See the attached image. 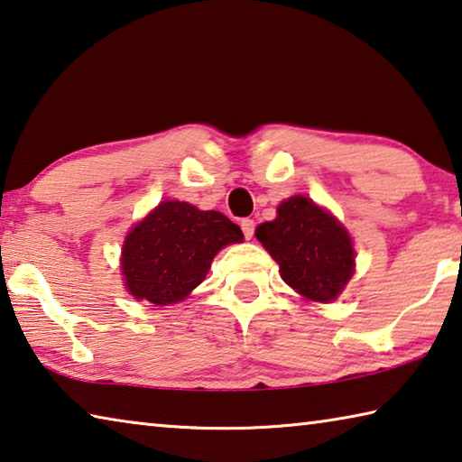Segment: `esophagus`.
I'll return each instance as SVG.
<instances>
[{"mask_svg": "<svg viewBox=\"0 0 462 462\" xmlns=\"http://www.w3.org/2000/svg\"><path fill=\"white\" fill-rule=\"evenodd\" d=\"M240 226H242V232H245V238L246 240H250L254 236V220H250V217H245V220L240 222Z\"/></svg>", "mask_w": 462, "mask_h": 462, "instance_id": "obj_1", "label": "esophagus"}]
</instances>
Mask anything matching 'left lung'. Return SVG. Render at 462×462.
<instances>
[{
	"label": "left lung",
	"mask_w": 462,
	"mask_h": 462,
	"mask_svg": "<svg viewBox=\"0 0 462 462\" xmlns=\"http://www.w3.org/2000/svg\"><path fill=\"white\" fill-rule=\"evenodd\" d=\"M256 238L279 263L282 281L309 300L331 303L354 276L349 232L305 196L284 199L274 220L258 226Z\"/></svg>",
	"instance_id": "8db88e82"
}]
</instances>
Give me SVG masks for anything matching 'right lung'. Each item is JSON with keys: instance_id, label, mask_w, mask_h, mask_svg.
<instances>
[{"instance_id": "add662e5", "label": "right lung", "mask_w": 462, "mask_h": 462, "mask_svg": "<svg viewBox=\"0 0 462 462\" xmlns=\"http://www.w3.org/2000/svg\"><path fill=\"white\" fill-rule=\"evenodd\" d=\"M242 238L245 234L224 214L165 199L125 238V287L157 307L178 303L206 279L214 256Z\"/></svg>"}]
</instances>
